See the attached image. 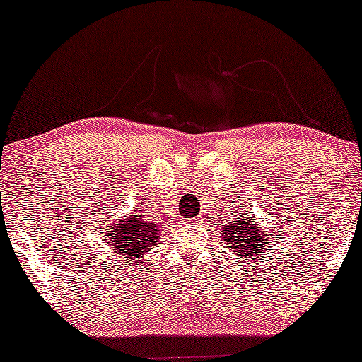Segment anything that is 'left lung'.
<instances>
[{"instance_id": "left-lung-1", "label": "left lung", "mask_w": 362, "mask_h": 362, "mask_svg": "<svg viewBox=\"0 0 362 362\" xmlns=\"http://www.w3.org/2000/svg\"><path fill=\"white\" fill-rule=\"evenodd\" d=\"M230 219L233 221L221 229V238L226 241V246L238 256L255 259L258 251H263L268 246V241H272L269 238H264L268 229L258 228L256 221L250 219L245 211H239V217L233 216Z\"/></svg>"}]
</instances>
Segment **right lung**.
Listing matches in <instances>:
<instances>
[{
  "label": "right lung",
  "mask_w": 362,
  "mask_h": 362,
  "mask_svg": "<svg viewBox=\"0 0 362 362\" xmlns=\"http://www.w3.org/2000/svg\"><path fill=\"white\" fill-rule=\"evenodd\" d=\"M107 246L112 251V258L129 261L133 267L134 261L141 259L143 255L160 245V228L153 223H145L141 216H126L117 219V223L107 226Z\"/></svg>",
  "instance_id": "obj_1"
}]
</instances>
